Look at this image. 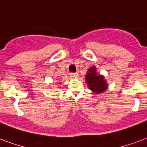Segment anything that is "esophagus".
Wrapping results in <instances>:
<instances>
[{"instance_id": "1", "label": "esophagus", "mask_w": 147, "mask_h": 147, "mask_svg": "<svg viewBox=\"0 0 147 147\" xmlns=\"http://www.w3.org/2000/svg\"><path fill=\"white\" fill-rule=\"evenodd\" d=\"M71 77L72 78H77L78 77V73H71Z\"/></svg>"}]
</instances>
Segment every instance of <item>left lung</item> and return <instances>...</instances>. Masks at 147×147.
Returning <instances> with one entry per match:
<instances>
[{"instance_id": "left-lung-1", "label": "left lung", "mask_w": 147, "mask_h": 147, "mask_svg": "<svg viewBox=\"0 0 147 147\" xmlns=\"http://www.w3.org/2000/svg\"><path fill=\"white\" fill-rule=\"evenodd\" d=\"M85 81L88 87L94 94H100L107 89L108 85L105 80V76L98 74L95 66L90 67L85 75Z\"/></svg>"}]
</instances>
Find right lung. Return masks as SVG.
Here are the masks:
<instances>
[{"label":"right lung","instance_id":"obj_1","mask_svg":"<svg viewBox=\"0 0 147 147\" xmlns=\"http://www.w3.org/2000/svg\"><path fill=\"white\" fill-rule=\"evenodd\" d=\"M59 84H60V83H59Z\"/></svg>","mask_w":147,"mask_h":147}]
</instances>
